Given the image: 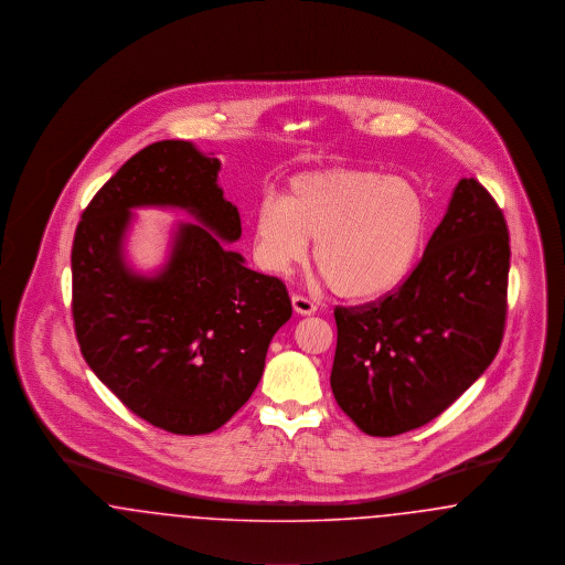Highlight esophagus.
Instances as JSON below:
<instances>
[{"mask_svg":"<svg viewBox=\"0 0 565 565\" xmlns=\"http://www.w3.org/2000/svg\"><path fill=\"white\" fill-rule=\"evenodd\" d=\"M292 307L298 316H313L318 311V307L307 296H292Z\"/></svg>","mask_w":565,"mask_h":565,"instance_id":"obj_1","label":"esophagus"}]
</instances>
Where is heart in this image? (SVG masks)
Masks as SVG:
<instances>
[{
  "mask_svg": "<svg viewBox=\"0 0 565 565\" xmlns=\"http://www.w3.org/2000/svg\"><path fill=\"white\" fill-rule=\"evenodd\" d=\"M426 231L428 205L411 180L330 167L298 173L281 199L256 203L252 249L260 269L286 275L316 242V267L334 295L375 300L408 277Z\"/></svg>",
  "mask_w": 565,
  "mask_h": 565,
  "instance_id": "obj_1",
  "label": "heart"
}]
</instances>
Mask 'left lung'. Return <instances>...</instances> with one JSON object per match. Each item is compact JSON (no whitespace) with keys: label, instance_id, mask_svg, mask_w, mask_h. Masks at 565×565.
Returning <instances> with one entry per match:
<instances>
[{"label":"left lung","instance_id":"8db88e82","mask_svg":"<svg viewBox=\"0 0 565 565\" xmlns=\"http://www.w3.org/2000/svg\"><path fill=\"white\" fill-rule=\"evenodd\" d=\"M511 269L502 210L475 180L457 182L415 270L392 295L337 307L330 387L371 436L426 426L500 350Z\"/></svg>","mask_w":565,"mask_h":565}]
</instances>
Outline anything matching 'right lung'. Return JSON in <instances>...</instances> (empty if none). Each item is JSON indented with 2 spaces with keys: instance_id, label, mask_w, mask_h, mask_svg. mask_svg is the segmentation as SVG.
I'll list each match as a JSON object with an SVG mask.
<instances>
[{
  "instance_id": "add662e5",
  "label": "right lung",
  "mask_w": 565,
  "mask_h": 565,
  "mask_svg": "<svg viewBox=\"0 0 565 565\" xmlns=\"http://www.w3.org/2000/svg\"><path fill=\"white\" fill-rule=\"evenodd\" d=\"M220 161L164 139L125 162L84 210L72 247V313L90 371L148 424L210 434L256 390L275 332L290 320L286 286L247 269L226 243L242 220L217 184ZM139 206L184 209L154 274L135 271L126 237Z\"/></svg>"
}]
</instances>
